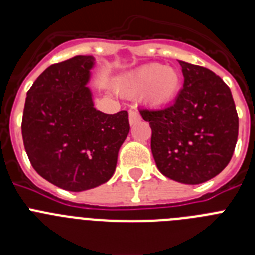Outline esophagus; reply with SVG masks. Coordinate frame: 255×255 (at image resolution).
<instances>
[{"mask_svg": "<svg viewBox=\"0 0 255 255\" xmlns=\"http://www.w3.org/2000/svg\"><path fill=\"white\" fill-rule=\"evenodd\" d=\"M140 120V115L136 111H130L129 112V123L130 125H134L135 123H138Z\"/></svg>", "mask_w": 255, "mask_h": 255, "instance_id": "34e87169", "label": "esophagus"}]
</instances>
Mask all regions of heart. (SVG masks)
Listing matches in <instances>:
<instances>
[{
	"label": "heart",
	"instance_id": "b5f03b06",
	"mask_svg": "<svg viewBox=\"0 0 255 255\" xmlns=\"http://www.w3.org/2000/svg\"><path fill=\"white\" fill-rule=\"evenodd\" d=\"M181 85V76L176 69L162 64H149L139 67L126 76L123 91L128 94L145 93L150 106L162 107L172 103Z\"/></svg>",
	"mask_w": 255,
	"mask_h": 255
}]
</instances>
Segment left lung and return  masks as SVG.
Listing matches in <instances>:
<instances>
[{
    "label": "left lung",
    "mask_w": 255,
    "mask_h": 255,
    "mask_svg": "<svg viewBox=\"0 0 255 255\" xmlns=\"http://www.w3.org/2000/svg\"><path fill=\"white\" fill-rule=\"evenodd\" d=\"M184 88L175 102L139 110L152 129L150 148L162 175L197 185L217 176L234 154L239 117L230 88L213 71L179 61Z\"/></svg>",
    "instance_id": "8db88e82"
}]
</instances>
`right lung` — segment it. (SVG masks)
<instances>
[{"instance_id":"right-lung-1","label":"right lung","mask_w":255,"mask_h":255,"mask_svg":"<svg viewBox=\"0 0 255 255\" xmlns=\"http://www.w3.org/2000/svg\"><path fill=\"white\" fill-rule=\"evenodd\" d=\"M94 64L93 56H75L51 65L26 93V154L40 176L64 190H89L111 179L130 131L128 112L108 115L94 107L87 87Z\"/></svg>"}]
</instances>
